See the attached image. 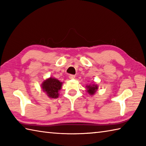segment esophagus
<instances>
[{"instance_id": "34e87169", "label": "esophagus", "mask_w": 146, "mask_h": 146, "mask_svg": "<svg viewBox=\"0 0 146 146\" xmlns=\"http://www.w3.org/2000/svg\"><path fill=\"white\" fill-rule=\"evenodd\" d=\"M69 78H70V79H74L75 78V76L73 75H70Z\"/></svg>"}]
</instances>
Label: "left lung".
Returning <instances> with one entry per match:
<instances>
[{"mask_svg": "<svg viewBox=\"0 0 146 146\" xmlns=\"http://www.w3.org/2000/svg\"><path fill=\"white\" fill-rule=\"evenodd\" d=\"M86 89L88 94H90V96H94L96 93L97 90H98V85L91 83V84L86 85Z\"/></svg>", "mask_w": 146, "mask_h": 146, "instance_id": "8db88e82", "label": "left lung"}]
</instances>
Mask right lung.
Returning a JSON list of instances; mask_svg holds the SVG:
<instances>
[{
  "instance_id": "add662e5",
  "label": "right lung",
  "mask_w": 146,
  "mask_h": 146,
  "mask_svg": "<svg viewBox=\"0 0 146 146\" xmlns=\"http://www.w3.org/2000/svg\"><path fill=\"white\" fill-rule=\"evenodd\" d=\"M62 82L54 77L50 76V78L45 79L41 84L43 92L47 94V96L51 99L58 98L59 90L61 89Z\"/></svg>"
}]
</instances>
